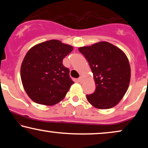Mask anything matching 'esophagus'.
Returning <instances> with one entry per match:
<instances>
[{
	"mask_svg": "<svg viewBox=\"0 0 148 148\" xmlns=\"http://www.w3.org/2000/svg\"><path fill=\"white\" fill-rule=\"evenodd\" d=\"M78 81H79V82H81V83L83 82V77L81 76L78 79Z\"/></svg>",
	"mask_w": 148,
	"mask_h": 148,
	"instance_id": "esophagus-1",
	"label": "esophagus"
}]
</instances>
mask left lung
Returning <instances> with one entry per match:
<instances>
[{"mask_svg":"<svg viewBox=\"0 0 148 148\" xmlns=\"http://www.w3.org/2000/svg\"><path fill=\"white\" fill-rule=\"evenodd\" d=\"M79 51L88 61L96 84V91L87 95V100L98 109L116 106L125 96L130 83L131 67L126 54L107 42L80 47Z\"/></svg>","mask_w":148,"mask_h":148,"instance_id":"obj_1","label":"left lung"}]
</instances>
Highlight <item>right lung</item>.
Returning a JSON list of instances; mask_svg holds the SVG:
<instances>
[{
  "label": "right lung",
  "instance_id": "right-lung-1",
  "mask_svg": "<svg viewBox=\"0 0 148 148\" xmlns=\"http://www.w3.org/2000/svg\"><path fill=\"white\" fill-rule=\"evenodd\" d=\"M73 50L72 46L51 40L28 50L21 66L23 88L37 104L53 106L64 99L74 82L62 60Z\"/></svg>",
  "mask_w": 148,
  "mask_h": 148
}]
</instances>
